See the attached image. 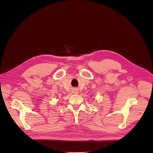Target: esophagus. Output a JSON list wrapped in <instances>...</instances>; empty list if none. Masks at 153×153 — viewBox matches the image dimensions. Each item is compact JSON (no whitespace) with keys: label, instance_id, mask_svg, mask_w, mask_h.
<instances>
[{"label":"esophagus","instance_id":"obj_1","mask_svg":"<svg viewBox=\"0 0 153 153\" xmlns=\"http://www.w3.org/2000/svg\"><path fill=\"white\" fill-rule=\"evenodd\" d=\"M72 93H74V94H78V92L77 91H75V90H74L73 91H72Z\"/></svg>","mask_w":153,"mask_h":153}]
</instances>
